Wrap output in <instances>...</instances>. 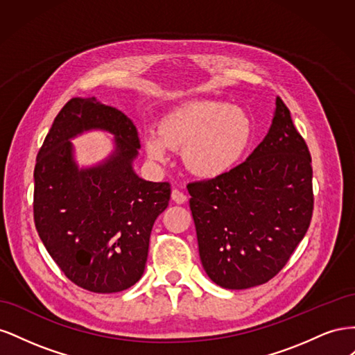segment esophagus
Segmentation results:
<instances>
[{
  "label": "esophagus",
  "mask_w": 355,
  "mask_h": 355,
  "mask_svg": "<svg viewBox=\"0 0 355 355\" xmlns=\"http://www.w3.org/2000/svg\"><path fill=\"white\" fill-rule=\"evenodd\" d=\"M171 200H173L178 204H184L187 201V194H185V192H182V191L175 188L173 191H171Z\"/></svg>",
  "instance_id": "34e87169"
}]
</instances>
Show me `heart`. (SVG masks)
<instances>
[{
  "mask_svg": "<svg viewBox=\"0 0 355 355\" xmlns=\"http://www.w3.org/2000/svg\"><path fill=\"white\" fill-rule=\"evenodd\" d=\"M253 139V123L245 111L227 102L197 101L179 106L149 132V157L164 159L170 148L184 149L187 167L201 178H216L240 163Z\"/></svg>",
  "mask_w": 355,
  "mask_h": 355,
  "instance_id": "1",
  "label": "heart"
}]
</instances>
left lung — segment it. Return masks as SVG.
Here are the masks:
<instances>
[{
    "mask_svg": "<svg viewBox=\"0 0 355 355\" xmlns=\"http://www.w3.org/2000/svg\"><path fill=\"white\" fill-rule=\"evenodd\" d=\"M270 132L241 164L188 184L200 259L220 287L270 282L306 234L314 209L305 139L277 98Z\"/></svg>",
    "mask_w": 355,
    "mask_h": 355,
    "instance_id": "obj_1",
    "label": "left lung"
}]
</instances>
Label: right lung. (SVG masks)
<instances>
[{
    "label": "right lung",
    "instance_id": "right-lung-1",
    "mask_svg": "<svg viewBox=\"0 0 355 355\" xmlns=\"http://www.w3.org/2000/svg\"><path fill=\"white\" fill-rule=\"evenodd\" d=\"M90 128L111 131L117 148L103 165L78 171L69 139ZM137 148L136 127L121 111L72 98L38 151L35 228L60 271L89 292H123L139 282L154 222L168 206V182H148L133 171Z\"/></svg>",
    "mask_w": 355,
    "mask_h": 355
}]
</instances>
